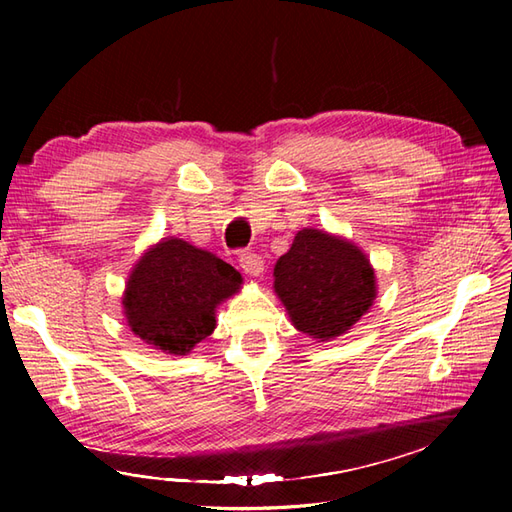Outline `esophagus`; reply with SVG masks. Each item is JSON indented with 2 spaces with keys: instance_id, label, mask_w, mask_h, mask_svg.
I'll use <instances>...</instances> for the list:
<instances>
[{
  "instance_id": "esophagus-1",
  "label": "esophagus",
  "mask_w": 512,
  "mask_h": 512,
  "mask_svg": "<svg viewBox=\"0 0 512 512\" xmlns=\"http://www.w3.org/2000/svg\"><path fill=\"white\" fill-rule=\"evenodd\" d=\"M239 265L250 277H258V275H262V271H265V260H262L254 252H243L239 256Z\"/></svg>"
}]
</instances>
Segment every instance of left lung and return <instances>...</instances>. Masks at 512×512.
I'll use <instances>...</instances> for the list:
<instances>
[{
	"label": "left lung",
	"mask_w": 512,
	"mask_h": 512,
	"mask_svg": "<svg viewBox=\"0 0 512 512\" xmlns=\"http://www.w3.org/2000/svg\"><path fill=\"white\" fill-rule=\"evenodd\" d=\"M273 277L294 329L320 342L348 333L376 299L369 258L352 241L318 228L297 232Z\"/></svg>",
	"instance_id": "left-lung-1"
}]
</instances>
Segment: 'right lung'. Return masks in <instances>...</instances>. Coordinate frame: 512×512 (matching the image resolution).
<instances>
[{
    "mask_svg": "<svg viewBox=\"0 0 512 512\" xmlns=\"http://www.w3.org/2000/svg\"><path fill=\"white\" fill-rule=\"evenodd\" d=\"M241 273L188 241L162 239L136 262L123 314L145 344L185 356L215 329V307L241 288Z\"/></svg>",
    "mask_w": 512,
    "mask_h": 512,
    "instance_id": "1",
    "label": "right lung"
}]
</instances>
